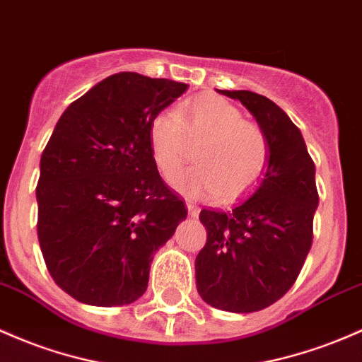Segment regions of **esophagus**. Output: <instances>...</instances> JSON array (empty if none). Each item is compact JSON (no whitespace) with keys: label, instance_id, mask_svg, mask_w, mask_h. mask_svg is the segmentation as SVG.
<instances>
[{"label":"esophagus","instance_id":"esophagus-1","mask_svg":"<svg viewBox=\"0 0 362 362\" xmlns=\"http://www.w3.org/2000/svg\"><path fill=\"white\" fill-rule=\"evenodd\" d=\"M185 204H187V209H189L190 216H197V213H199V208H197V206L194 204L192 201H187V202H185Z\"/></svg>","mask_w":362,"mask_h":362}]
</instances>
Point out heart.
<instances>
[{
	"label": "heart",
	"instance_id": "obj_1",
	"mask_svg": "<svg viewBox=\"0 0 362 362\" xmlns=\"http://www.w3.org/2000/svg\"><path fill=\"white\" fill-rule=\"evenodd\" d=\"M197 165L177 180L190 196H216L232 201L261 180L269 161L263 129L244 120L242 111L226 99L202 94L172 111H158L148 125V144L154 165L165 180H173L187 160V141Z\"/></svg>",
	"mask_w": 362,
	"mask_h": 362
}]
</instances>
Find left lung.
<instances>
[{"label": "left lung", "instance_id": "left-lung-1", "mask_svg": "<svg viewBox=\"0 0 362 362\" xmlns=\"http://www.w3.org/2000/svg\"><path fill=\"white\" fill-rule=\"evenodd\" d=\"M239 99L269 144L263 180L228 211L202 209L208 239L196 257L197 292L228 313H254L296 284L313 244L317 208L315 161L300 130L272 99L251 90H218Z\"/></svg>", "mask_w": 362, "mask_h": 362}]
</instances>
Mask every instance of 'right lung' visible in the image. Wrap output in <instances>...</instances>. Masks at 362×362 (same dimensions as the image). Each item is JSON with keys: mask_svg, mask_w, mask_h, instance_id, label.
<instances>
[{"mask_svg": "<svg viewBox=\"0 0 362 362\" xmlns=\"http://www.w3.org/2000/svg\"><path fill=\"white\" fill-rule=\"evenodd\" d=\"M185 89L122 71L59 117L41 156L37 237L49 275L78 303L137 300L148 288L153 254L187 216L148 144L151 117Z\"/></svg>", "mask_w": 362, "mask_h": 362, "instance_id": "1", "label": "right lung"}]
</instances>
